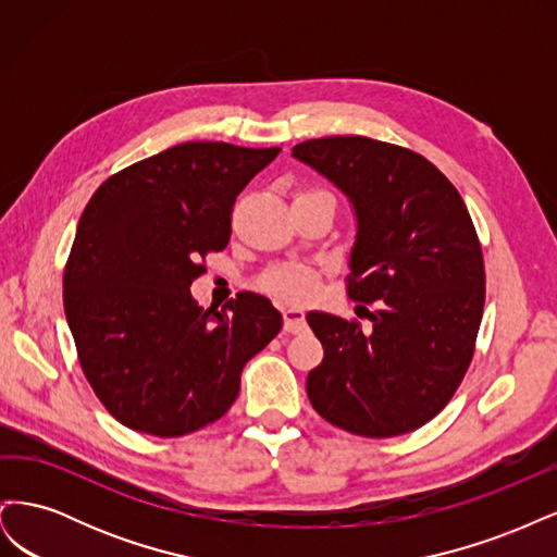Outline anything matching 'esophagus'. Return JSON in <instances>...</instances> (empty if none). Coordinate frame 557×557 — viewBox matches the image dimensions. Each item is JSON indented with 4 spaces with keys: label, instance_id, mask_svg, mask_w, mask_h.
I'll return each mask as SVG.
<instances>
[{
    "label": "esophagus",
    "instance_id": "1",
    "mask_svg": "<svg viewBox=\"0 0 557 557\" xmlns=\"http://www.w3.org/2000/svg\"><path fill=\"white\" fill-rule=\"evenodd\" d=\"M283 327L285 332H301L307 327V311L299 307L283 309Z\"/></svg>",
    "mask_w": 557,
    "mask_h": 557
}]
</instances>
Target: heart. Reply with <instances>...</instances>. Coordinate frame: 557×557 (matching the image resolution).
<instances>
[{"instance_id":"heart-1","label":"heart","mask_w":557,"mask_h":557,"mask_svg":"<svg viewBox=\"0 0 557 557\" xmlns=\"http://www.w3.org/2000/svg\"><path fill=\"white\" fill-rule=\"evenodd\" d=\"M269 288L283 299H305L315 290V276L307 267H283L269 276Z\"/></svg>"}]
</instances>
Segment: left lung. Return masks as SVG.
Wrapping results in <instances>:
<instances>
[{
    "label": "left lung",
    "instance_id": "obj_1",
    "mask_svg": "<svg viewBox=\"0 0 557 557\" xmlns=\"http://www.w3.org/2000/svg\"><path fill=\"white\" fill-rule=\"evenodd\" d=\"M293 158L356 211L348 295L358 320L311 311L325 358L307 393L327 423L397 436L440 413L467 372L485 301L483 252L460 193L423 156L367 137L301 141ZM360 309V307H358Z\"/></svg>",
    "mask_w": 557,
    "mask_h": 557
}]
</instances>
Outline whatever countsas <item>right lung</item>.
<instances>
[{
  "label": "right lung",
  "instance_id": "obj_1",
  "mask_svg": "<svg viewBox=\"0 0 557 557\" xmlns=\"http://www.w3.org/2000/svg\"><path fill=\"white\" fill-rule=\"evenodd\" d=\"M281 148L185 141L113 174L83 211L64 267V315L107 411L129 430L183 436L227 413L242 369L278 334L272 301L197 307L199 260L223 250L232 207Z\"/></svg>",
  "mask_w": 557,
  "mask_h": 557
}]
</instances>
